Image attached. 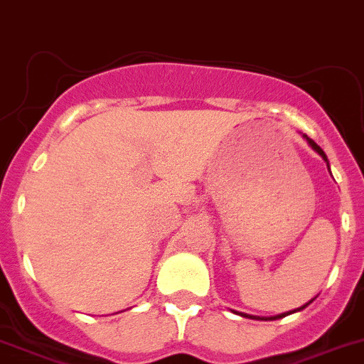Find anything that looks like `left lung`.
<instances>
[{
  "instance_id": "1",
  "label": "left lung",
  "mask_w": 364,
  "mask_h": 364,
  "mask_svg": "<svg viewBox=\"0 0 364 364\" xmlns=\"http://www.w3.org/2000/svg\"><path fill=\"white\" fill-rule=\"evenodd\" d=\"M304 138H305V140H307V144L311 145V147L314 149V151L318 152V154H320L321 158L325 159V161H327V166H328V159H327V154H325V152H323V149H321L320 145L316 144L314 140H311V138H309L307 134H304ZM328 171H331V168H328ZM312 300H314V298H312ZM312 300H311V301H312ZM311 301H309V304H311ZM309 304L301 305L300 309H294V311H291V312H282V314H277V316H269V318H266V316H251V314H244V312H237V314H240V316H242V318H250V320H264V321H267V320H280V318H284V316H289V314H293V312H298V311H301V309H305V307H307Z\"/></svg>"
}]
</instances>
